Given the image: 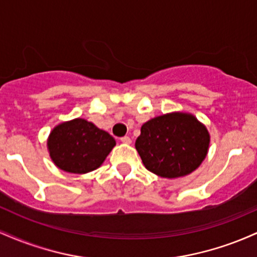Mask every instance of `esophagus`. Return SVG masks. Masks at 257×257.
I'll use <instances>...</instances> for the list:
<instances>
[{
  "label": "esophagus",
  "mask_w": 257,
  "mask_h": 257,
  "mask_svg": "<svg viewBox=\"0 0 257 257\" xmlns=\"http://www.w3.org/2000/svg\"><path fill=\"white\" fill-rule=\"evenodd\" d=\"M120 141H122L123 144H131V143H132L131 138H129V137H123V138H120Z\"/></svg>",
  "instance_id": "34e87169"
}]
</instances>
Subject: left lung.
<instances>
[{
	"mask_svg": "<svg viewBox=\"0 0 257 257\" xmlns=\"http://www.w3.org/2000/svg\"><path fill=\"white\" fill-rule=\"evenodd\" d=\"M209 141L206 128L192 114L168 113L141 126L135 147L147 170L174 179L200 166L208 153Z\"/></svg>",
	"mask_w": 257,
	"mask_h": 257,
	"instance_id": "1",
	"label": "left lung"
}]
</instances>
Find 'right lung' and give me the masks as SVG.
Returning <instances> with one entry per match:
<instances>
[{
    "mask_svg": "<svg viewBox=\"0 0 257 257\" xmlns=\"http://www.w3.org/2000/svg\"><path fill=\"white\" fill-rule=\"evenodd\" d=\"M114 145L116 141L107 132L81 118L55 126L48 139L49 155L55 166L73 174L99 168Z\"/></svg>",
    "mask_w": 257,
    "mask_h": 257,
    "instance_id": "obj_1",
    "label": "right lung"
}]
</instances>
